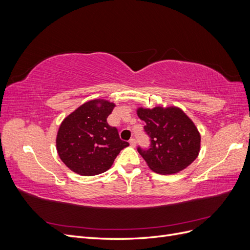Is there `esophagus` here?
Wrapping results in <instances>:
<instances>
[{
    "label": "esophagus",
    "mask_w": 250,
    "mask_h": 250,
    "mask_svg": "<svg viewBox=\"0 0 250 250\" xmlns=\"http://www.w3.org/2000/svg\"><path fill=\"white\" fill-rule=\"evenodd\" d=\"M129 144H130V146H131V147H135V145H137V141H135V139H134V138H132V139H130Z\"/></svg>",
    "instance_id": "esophagus-1"
}]
</instances>
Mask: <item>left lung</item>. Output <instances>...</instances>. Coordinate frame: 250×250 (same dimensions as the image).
<instances>
[{
  "label": "left lung",
  "mask_w": 250,
  "mask_h": 250,
  "mask_svg": "<svg viewBox=\"0 0 250 250\" xmlns=\"http://www.w3.org/2000/svg\"><path fill=\"white\" fill-rule=\"evenodd\" d=\"M138 117L146 123L150 137L148 150L138 148L148 167L158 174L170 175L188 167L197 158L201 135L185 111L177 106L138 107Z\"/></svg>",
  "instance_id": "obj_1"
}]
</instances>
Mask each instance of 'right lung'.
I'll use <instances>...</instances> for the list:
<instances>
[{
	"mask_svg": "<svg viewBox=\"0 0 250 250\" xmlns=\"http://www.w3.org/2000/svg\"><path fill=\"white\" fill-rule=\"evenodd\" d=\"M116 104L94 99L82 104L60 124L56 149L60 160L73 172L94 176L107 171L120 151L129 144L120 140L116 127L107 117Z\"/></svg>",
	"mask_w": 250,
	"mask_h": 250,
	"instance_id": "right-lung-1",
	"label": "right lung"
}]
</instances>
